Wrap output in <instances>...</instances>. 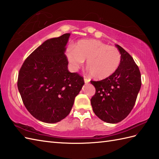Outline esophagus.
I'll use <instances>...</instances> for the list:
<instances>
[{
    "mask_svg": "<svg viewBox=\"0 0 159 159\" xmlns=\"http://www.w3.org/2000/svg\"><path fill=\"white\" fill-rule=\"evenodd\" d=\"M84 81H85V83H88L90 81V80L87 79V78H84Z\"/></svg>",
    "mask_w": 159,
    "mask_h": 159,
    "instance_id": "esophagus-1",
    "label": "esophagus"
}]
</instances>
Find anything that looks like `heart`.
Wrapping results in <instances>:
<instances>
[{
    "instance_id": "heart-1",
    "label": "heart",
    "mask_w": 159,
    "mask_h": 159,
    "mask_svg": "<svg viewBox=\"0 0 159 159\" xmlns=\"http://www.w3.org/2000/svg\"><path fill=\"white\" fill-rule=\"evenodd\" d=\"M66 54L74 70H79L87 60V67L92 76L98 79L112 75L121 62V54L116 47L96 39L79 41L75 48L69 46Z\"/></svg>"
}]
</instances>
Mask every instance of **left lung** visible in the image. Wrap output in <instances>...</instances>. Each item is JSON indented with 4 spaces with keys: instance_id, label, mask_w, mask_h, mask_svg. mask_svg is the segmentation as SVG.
I'll return each mask as SVG.
<instances>
[{
    "instance_id": "obj_1",
    "label": "left lung",
    "mask_w": 159,
    "mask_h": 159,
    "mask_svg": "<svg viewBox=\"0 0 159 159\" xmlns=\"http://www.w3.org/2000/svg\"><path fill=\"white\" fill-rule=\"evenodd\" d=\"M121 62L112 75L99 81L91 80L96 93L91 104L101 120L116 124L126 118L135 104L141 85V73L133 57L119 45Z\"/></svg>"
}]
</instances>
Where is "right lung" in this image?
Segmentation results:
<instances>
[{"label":"right lung","instance_id":"add662e5","mask_svg":"<svg viewBox=\"0 0 159 159\" xmlns=\"http://www.w3.org/2000/svg\"><path fill=\"white\" fill-rule=\"evenodd\" d=\"M70 33L47 39L23 63L18 88L23 103L32 116L53 124L64 119L72 109L84 80L67 69L65 52Z\"/></svg>","mask_w":159,"mask_h":159}]
</instances>
